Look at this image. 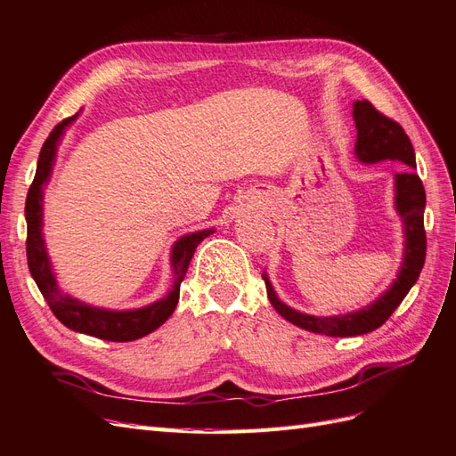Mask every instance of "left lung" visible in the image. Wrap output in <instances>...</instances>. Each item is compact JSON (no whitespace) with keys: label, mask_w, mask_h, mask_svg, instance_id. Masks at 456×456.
<instances>
[{"label":"left lung","mask_w":456,"mask_h":456,"mask_svg":"<svg viewBox=\"0 0 456 456\" xmlns=\"http://www.w3.org/2000/svg\"><path fill=\"white\" fill-rule=\"evenodd\" d=\"M353 119L356 125L354 156L360 163L378 161H403L408 171L395 173V212L403 221V262L396 279L387 290L371 302V305L358 308L354 312L339 314V316H312V314L298 312L277 297L270 277L264 272L267 298L277 314L300 330L310 333H320L328 337H356L364 335L389 320L391 314L401 305L408 290L418 281L426 262V231H424V209L426 191L419 181L416 169V156L403 126L381 115L368 100L353 103Z\"/></svg>","instance_id":"left-lung-1"}]
</instances>
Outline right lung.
Wrapping results in <instances>:
<instances>
[{
	"instance_id": "add662e5",
	"label": "right lung",
	"mask_w": 456,
	"mask_h": 456,
	"mask_svg": "<svg viewBox=\"0 0 456 456\" xmlns=\"http://www.w3.org/2000/svg\"><path fill=\"white\" fill-rule=\"evenodd\" d=\"M80 111L57 125L40 150L37 175H34V181L28 189L27 206H25L28 270L34 281H37L40 293L44 295L45 302H48V306L52 308L53 316L60 320L65 328L73 330L77 333L98 337V339H103V341H115V343L136 341L140 337H146L148 333L156 331L159 325H163V322L171 316L175 308H177L181 283L186 275V270H189V264L196 252V247L206 237L212 235L216 229L186 232V235L175 240V244L171 247V256H169L171 267H173V285L166 297L151 302L148 306L133 308V310H111V308L88 305V302L78 300L73 295L63 293L61 287L57 285V277L48 256V248H45V240L42 232L44 189L50 183V177L53 173V163L57 158V148L61 144L67 126L73 125Z\"/></svg>"
}]
</instances>
